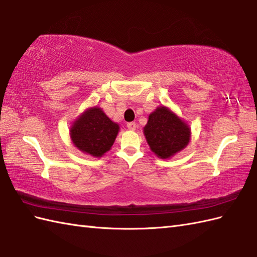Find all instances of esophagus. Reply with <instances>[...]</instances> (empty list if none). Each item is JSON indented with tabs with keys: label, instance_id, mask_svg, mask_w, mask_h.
<instances>
[{
	"label": "esophagus",
	"instance_id": "1",
	"mask_svg": "<svg viewBox=\"0 0 257 257\" xmlns=\"http://www.w3.org/2000/svg\"><path fill=\"white\" fill-rule=\"evenodd\" d=\"M136 127H137V123H136V122H129V123H127V128L129 130H133V132L136 129Z\"/></svg>",
	"mask_w": 257,
	"mask_h": 257
}]
</instances>
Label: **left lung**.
<instances>
[{"instance_id": "obj_1", "label": "left lung", "mask_w": 257, "mask_h": 257, "mask_svg": "<svg viewBox=\"0 0 257 257\" xmlns=\"http://www.w3.org/2000/svg\"><path fill=\"white\" fill-rule=\"evenodd\" d=\"M144 135L158 158L170 159L189 145L191 128L170 108L159 106L149 114Z\"/></svg>"}]
</instances>
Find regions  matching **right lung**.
<instances>
[{
  "mask_svg": "<svg viewBox=\"0 0 257 257\" xmlns=\"http://www.w3.org/2000/svg\"><path fill=\"white\" fill-rule=\"evenodd\" d=\"M118 133L119 124L97 106L87 108L69 128L70 140L76 148L95 158L111 149Z\"/></svg>",
  "mask_w": 257,
  "mask_h": 257,
  "instance_id": "right-lung-1",
  "label": "right lung"
}]
</instances>
